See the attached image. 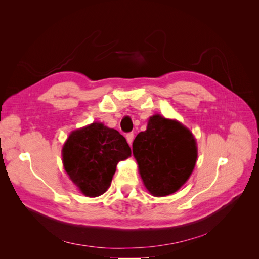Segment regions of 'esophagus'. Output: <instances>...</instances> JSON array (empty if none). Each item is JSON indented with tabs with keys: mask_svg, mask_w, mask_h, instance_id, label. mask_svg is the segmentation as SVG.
<instances>
[{
	"mask_svg": "<svg viewBox=\"0 0 259 259\" xmlns=\"http://www.w3.org/2000/svg\"><path fill=\"white\" fill-rule=\"evenodd\" d=\"M126 140L130 145H132L133 140H134V133H128V134L126 135Z\"/></svg>",
	"mask_w": 259,
	"mask_h": 259,
	"instance_id": "34e87169",
	"label": "esophagus"
}]
</instances>
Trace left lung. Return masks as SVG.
I'll return each mask as SVG.
<instances>
[{
  "label": "left lung",
  "mask_w": 259,
  "mask_h": 259,
  "mask_svg": "<svg viewBox=\"0 0 259 259\" xmlns=\"http://www.w3.org/2000/svg\"><path fill=\"white\" fill-rule=\"evenodd\" d=\"M145 187L154 197L176 192L190 177L198 158L192 133L176 120L151 116L133 143Z\"/></svg>",
  "instance_id": "1"
}]
</instances>
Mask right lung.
I'll use <instances>...</instances> for the list:
<instances>
[{
    "instance_id": "1",
    "label": "right lung",
    "mask_w": 259,
    "mask_h": 259,
    "mask_svg": "<svg viewBox=\"0 0 259 259\" xmlns=\"http://www.w3.org/2000/svg\"><path fill=\"white\" fill-rule=\"evenodd\" d=\"M131 154L123 135L95 122L69 135L62 148V163L79 190L95 198L108 190L116 164Z\"/></svg>"
}]
</instances>
